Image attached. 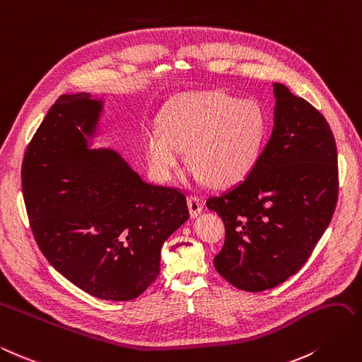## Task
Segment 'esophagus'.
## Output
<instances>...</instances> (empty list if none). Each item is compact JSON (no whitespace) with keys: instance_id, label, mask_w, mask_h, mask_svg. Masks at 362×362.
I'll list each match as a JSON object with an SVG mask.
<instances>
[{"instance_id":"34e87169","label":"esophagus","mask_w":362,"mask_h":362,"mask_svg":"<svg viewBox=\"0 0 362 362\" xmlns=\"http://www.w3.org/2000/svg\"><path fill=\"white\" fill-rule=\"evenodd\" d=\"M187 205H189V210H190V216L192 218H197L198 214L202 211V202L198 197H193V194H190V197H187Z\"/></svg>"}]
</instances>
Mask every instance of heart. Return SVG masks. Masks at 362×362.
Instances as JSON below:
<instances>
[{"label":"heart","mask_w":362,"mask_h":362,"mask_svg":"<svg viewBox=\"0 0 362 362\" xmlns=\"http://www.w3.org/2000/svg\"><path fill=\"white\" fill-rule=\"evenodd\" d=\"M161 129H146L143 152L152 175L169 181L185 149L194 181L223 189L238 184L256 165L268 132V119L256 102L221 91L175 95L160 114Z\"/></svg>","instance_id":"b5f03b06"}]
</instances>
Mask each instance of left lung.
Masks as SVG:
<instances>
[{
    "label": "left lung",
    "mask_w": 362,
    "mask_h": 362,
    "mask_svg": "<svg viewBox=\"0 0 362 362\" xmlns=\"http://www.w3.org/2000/svg\"><path fill=\"white\" fill-rule=\"evenodd\" d=\"M274 128L252 170L207 199L226 226L214 268L248 292L276 288L305 265L338 201V157L318 110L274 83Z\"/></svg>",
    "instance_id": "obj_1"
}]
</instances>
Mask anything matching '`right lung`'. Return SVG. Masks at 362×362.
Here are the masks:
<instances>
[{"label": "right lung", "instance_id": "obj_1", "mask_svg": "<svg viewBox=\"0 0 362 362\" xmlns=\"http://www.w3.org/2000/svg\"><path fill=\"white\" fill-rule=\"evenodd\" d=\"M103 102H54L24 155L21 180L39 250L97 298H136L160 274L161 247L189 219L182 192L144 182L119 153L90 149Z\"/></svg>", "mask_w": 362, "mask_h": 362}]
</instances>
